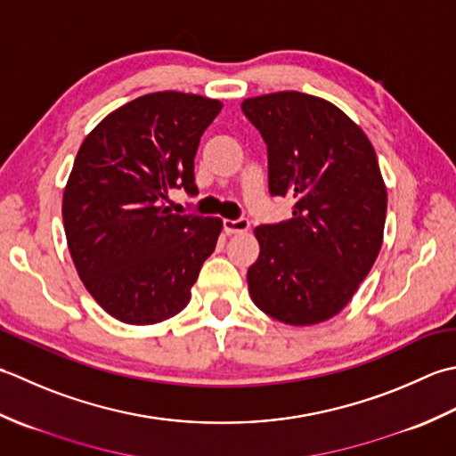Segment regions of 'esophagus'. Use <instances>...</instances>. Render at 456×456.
Wrapping results in <instances>:
<instances>
[{
  "mask_svg": "<svg viewBox=\"0 0 456 456\" xmlns=\"http://www.w3.org/2000/svg\"><path fill=\"white\" fill-rule=\"evenodd\" d=\"M222 226H224L226 234H241V232H248L249 222H248V218H236V220L224 218L222 220Z\"/></svg>",
  "mask_w": 456,
  "mask_h": 456,
  "instance_id": "esophagus-1",
  "label": "esophagus"
}]
</instances>
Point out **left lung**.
<instances>
[{"instance_id": "8db88e82", "label": "left lung", "mask_w": 456, "mask_h": 456, "mask_svg": "<svg viewBox=\"0 0 456 456\" xmlns=\"http://www.w3.org/2000/svg\"><path fill=\"white\" fill-rule=\"evenodd\" d=\"M241 111L267 145L272 197L293 216L256 228L252 301L295 327L340 313L382 248L387 192L366 134L330 102L301 92L248 98Z\"/></svg>"}]
</instances>
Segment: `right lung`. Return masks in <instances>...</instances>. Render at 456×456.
Here are the masks:
<instances>
[{"instance_id": "1", "label": "right lung", "mask_w": 456, "mask_h": 456, "mask_svg": "<svg viewBox=\"0 0 456 456\" xmlns=\"http://www.w3.org/2000/svg\"><path fill=\"white\" fill-rule=\"evenodd\" d=\"M218 100L155 92L111 111L82 142L62 222L82 283L111 317L155 324L181 313L222 220L175 215L167 192L197 197L194 155Z\"/></svg>"}]
</instances>
